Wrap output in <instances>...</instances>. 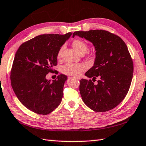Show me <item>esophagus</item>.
Instances as JSON below:
<instances>
[{
  "instance_id": "34e87169",
  "label": "esophagus",
  "mask_w": 146,
  "mask_h": 146,
  "mask_svg": "<svg viewBox=\"0 0 146 146\" xmlns=\"http://www.w3.org/2000/svg\"><path fill=\"white\" fill-rule=\"evenodd\" d=\"M75 77V78H76V79H80V77L76 76V77Z\"/></svg>"
}]
</instances>
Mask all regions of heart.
Wrapping results in <instances>:
<instances>
[{"label":"heart","mask_w":146,"mask_h":146,"mask_svg":"<svg viewBox=\"0 0 146 146\" xmlns=\"http://www.w3.org/2000/svg\"><path fill=\"white\" fill-rule=\"evenodd\" d=\"M72 46L79 54L86 53L88 49L87 44L81 39H75L72 42ZM64 46H61L57 52V57L60 59L62 56V52L64 50ZM86 66L83 64H73L67 63L62 67L61 70L62 72L67 75L70 76H78L82 72L86 69Z\"/></svg>","instance_id":"1"}]
</instances>
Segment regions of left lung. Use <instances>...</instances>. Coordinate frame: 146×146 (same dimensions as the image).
<instances>
[{"instance_id": "left-lung-1", "label": "left lung", "mask_w": 146, "mask_h": 146, "mask_svg": "<svg viewBox=\"0 0 146 146\" xmlns=\"http://www.w3.org/2000/svg\"><path fill=\"white\" fill-rule=\"evenodd\" d=\"M75 35L94 46V64L85 76L92 80L100 78L96 84L91 80H80L79 90L84 102L98 112L114 109L127 95L133 76V62L127 46L121 37L104 30L77 31L72 37Z\"/></svg>"}]
</instances>
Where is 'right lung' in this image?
<instances>
[{
    "mask_svg": "<svg viewBox=\"0 0 146 146\" xmlns=\"http://www.w3.org/2000/svg\"><path fill=\"white\" fill-rule=\"evenodd\" d=\"M72 33L43 34L22 44L16 52L11 73L12 89L22 104L38 114L47 115L59 106L67 77L46 79L57 64V52Z\"/></svg>",
    "mask_w": 146,
    "mask_h": 146,
    "instance_id": "1",
    "label": "right lung"
}]
</instances>
